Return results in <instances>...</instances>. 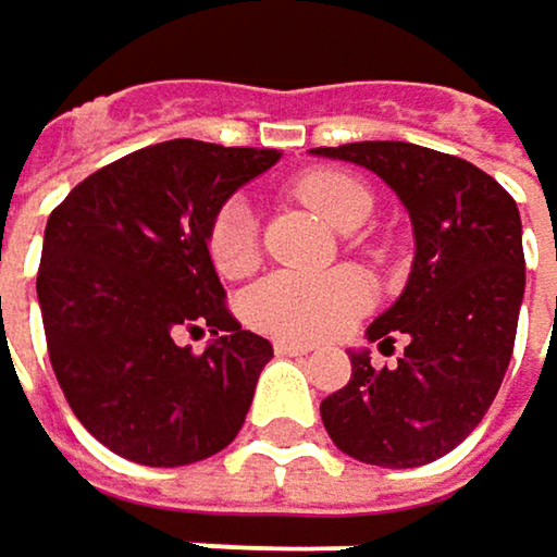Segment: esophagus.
<instances>
[{"label":"esophagus","mask_w":557,"mask_h":557,"mask_svg":"<svg viewBox=\"0 0 557 557\" xmlns=\"http://www.w3.org/2000/svg\"><path fill=\"white\" fill-rule=\"evenodd\" d=\"M274 350H277L280 357H302V354H309L312 347H309V344H299V341H277Z\"/></svg>","instance_id":"obj_1"}]
</instances>
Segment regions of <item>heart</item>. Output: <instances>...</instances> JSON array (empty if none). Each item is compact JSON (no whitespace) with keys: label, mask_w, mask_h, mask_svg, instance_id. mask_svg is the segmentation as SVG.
<instances>
[{"label":"heart","mask_w":557,"mask_h":557,"mask_svg":"<svg viewBox=\"0 0 557 557\" xmlns=\"http://www.w3.org/2000/svg\"><path fill=\"white\" fill-rule=\"evenodd\" d=\"M296 194L334 226L354 228L370 213V190L354 175L315 169L296 177ZM207 258L223 277H242L258 261V220L245 197L223 200L207 226ZM376 299L360 271L296 274L277 271L242 293V319L280 341H325L363 315Z\"/></svg>","instance_id":"b5f03b06"}]
</instances>
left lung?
Instances as JSON below:
<instances>
[{
	"mask_svg": "<svg viewBox=\"0 0 557 557\" xmlns=\"http://www.w3.org/2000/svg\"><path fill=\"white\" fill-rule=\"evenodd\" d=\"M401 197L414 268L398 302L367 329L398 367L350 354V382L322 401L334 446L382 469H414L456 449L491 408L517 337L527 286L520 210L479 165L414 143L319 146Z\"/></svg>",
	"mask_w": 557,
	"mask_h": 557,
	"instance_id": "1",
	"label": "left lung"
}]
</instances>
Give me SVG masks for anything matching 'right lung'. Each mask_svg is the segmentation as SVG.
<instances>
[{"label":"right lung","instance_id":"1","mask_svg":"<svg viewBox=\"0 0 557 557\" xmlns=\"http://www.w3.org/2000/svg\"><path fill=\"white\" fill-rule=\"evenodd\" d=\"M277 159L156 143L85 177L47 220L37 299L53 373L85 430L129 462H200L245 424L274 347L232 315L207 226ZM184 330L218 341L194 355L176 344Z\"/></svg>","mask_w":557,"mask_h":557}]
</instances>
